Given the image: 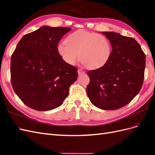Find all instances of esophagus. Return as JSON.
I'll list each match as a JSON object with an SVG mask.
<instances>
[{
  "label": "esophagus",
  "instance_id": "esophagus-1",
  "mask_svg": "<svg viewBox=\"0 0 155 155\" xmlns=\"http://www.w3.org/2000/svg\"><path fill=\"white\" fill-rule=\"evenodd\" d=\"M78 74H84V73H85V72L83 71V70H81V69H78Z\"/></svg>",
  "mask_w": 155,
  "mask_h": 155
}]
</instances>
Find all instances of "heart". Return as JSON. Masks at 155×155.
I'll return each instance as SVG.
<instances>
[{"label":"heart","instance_id":"b5f03b06","mask_svg":"<svg viewBox=\"0 0 155 155\" xmlns=\"http://www.w3.org/2000/svg\"><path fill=\"white\" fill-rule=\"evenodd\" d=\"M58 52L65 62L74 65L79 56L83 64L90 69L102 67L109 61L111 54L109 40L95 32L79 30L70 34L58 46Z\"/></svg>","mask_w":155,"mask_h":155}]
</instances>
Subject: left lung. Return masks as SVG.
Returning a JSON list of instances; mask_svg holds the SVG:
<instances>
[{"instance_id": "left-lung-1", "label": "left lung", "mask_w": 155, "mask_h": 155, "mask_svg": "<svg viewBox=\"0 0 155 155\" xmlns=\"http://www.w3.org/2000/svg\"><path fill=\"white\" fill-rule=\"evenodd\" d=\"M112 50L106 64L87 75L89 100L103 110H116L127 105L141 89L145 68V55L133 37L103 31Z\"/></svg>"}]
</instances>
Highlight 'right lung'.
I'll use <instances>...</instances> for the list:
<instances>
[{
  "label": "right lung",
  "instance_id": "1",
  "mask_svg": "<svg viewBox=\"0 0 155 155\" xmlns=\"http://www.w3.org/2000/svg\"><path fill=\"white\" fill-rule=\"evenodd\" d=\"M70 30L43 26L23 36L13 51L12 87L33 109L46 111L61 106L76 81L78 68L65 62L58 50L59 41Z\"/></svg>",
  "mask_w": 155,
  "mask_h": 155
}]
</instances>
